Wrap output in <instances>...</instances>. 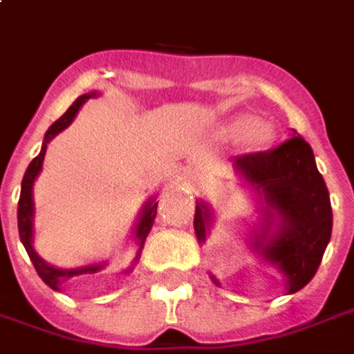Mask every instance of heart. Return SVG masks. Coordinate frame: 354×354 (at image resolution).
I'll list each match as a JSON object with an SVG mask.
<instances>
[{
  "instance_id": "obj_1",
  "label": "heart",
  "mask_w": 354,
  "mask_h": 354,
  "mask_svg": "<svg viewBox=\"0 0 354 354\" xmlns=\"http://www.w3.org/2000/svg\"><path fill=\"white\" fill-rule=\"evenodd\" d=\"M227 131L231 135H241V137H247L250 145H264L266 140L272 137V129L268 125L261 123L254 115H241L237 119H233Z\"/></svg>"
}]
</instances>
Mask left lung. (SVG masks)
Instances as JSON below:
<instances>
[{"instance_id":"left-lung-1","label":"left lung","mask_w":354,"mask_h":354,"mask_svg":"<svg viewBox=\"0 0 354 354\" xmlns=\"http://www.w3.org/2000/svg\"><path fill=\"white\" fill-rule=\"evenodd\" d=\"M235 166L264 196L266 221H270V212L280 215L278 235L270 243H264V235H259L257 245L286 274L288 292L294 294L317 272L333 227L329 192L311 147L301 137H292L272 151L239 156ZM207 221V207L198 205L194 229L200 243L205 239Z\"/></svg>"}]
</instances>
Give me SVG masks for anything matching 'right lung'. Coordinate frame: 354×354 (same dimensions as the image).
Here are the masks:
<instances>
[{
	"instance_id": "right-lung-1",
	"label": "right lung",
	"mask_w": 354,
	"mask_h": 354,
	"mask_svg": "<svg viewBox=\"0 0 354 354\" xmlns=\"http://www.w3.org/2000/svg\"><path fill=\"white\" fill-rule=\"evenodd\" d=\"M93 93H86V95H80L78 100L74 102V104L68 107V111L64 115L60 117V119H56L55 123L50 125V129L46 131V135H44V142H43V149H41V153L39 156H35L32 158V162L27 168V172H25V176H23V184H21V196H19V207H17V225H19V239H21V243H23V247L27 250V254H29V259H31L32 266H35V270H37V274L41 276V280H43L46 286H50L53 290H58V286L68 280V278H72V276H80V274H95V272H100L102 270V266H86V268H80V270H60V268H55V266H48L46 262L35 252L31 245V239H32V182H35V178L37 174L41 172V168H43V158L44 153H46V142L53 139L55 135H58L60 131H64V129L72 123V119L74 115L78 113V109L82 107V104L86 102V100H90ZM156 205H158V201L153 203V201H149L147 205H145V212L140 215V221L139 225H137V235L135 237L140 241V247H142V243H145V239L149 235V231H151V227L154 223V217H156Z\"/></svg>"
}]
</instances>
